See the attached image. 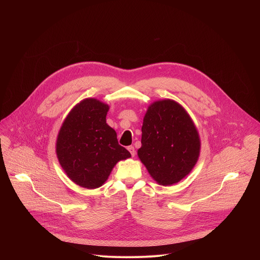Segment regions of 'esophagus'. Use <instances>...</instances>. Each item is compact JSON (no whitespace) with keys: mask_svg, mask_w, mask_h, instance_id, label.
Segmentation results:
<instances>
[{"mask_svg":"<svg viewBox=\"0 0 260 260\" xmlns=\"http://www.w3.org/2000/svg\"><path fill=\"white\" fill-rule=\"evenodd\" d=\"M127 150L129 151V153L132 154V156H133V157L136 155V150H135L134 146H128V147H127Z\"/></svg>","mask_w":260,"mask_h":260,"instance_id":"esophagus-1","label":"esophagus"}]
</instances>
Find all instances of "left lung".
<instances>
[{
	"mask_svg": "<svg viewBox=\"0 0 260 260\" xmlns=\"http://www.w3.org/2000/svg\"><path fill=\"white\" fill-rule=\"evenodd\" d=\"M141 143L139 158L164 186L186 177L200 156L201 140L191 117L180 104L169 99L148 107Z\"/></svg>",
	"mask_w": 260,
	"mask_h": 260,
	"instance_id": "left-lung-1",
	"label": "left lung"
}]
</instances>
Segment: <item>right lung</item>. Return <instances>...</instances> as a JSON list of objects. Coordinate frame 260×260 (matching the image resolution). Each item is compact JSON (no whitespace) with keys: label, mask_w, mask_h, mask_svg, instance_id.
<instances>
[{"label":"right lung","mask_w":260,"mask_h":260,"mask_svg":"<svg viewBox=\"0 0 260 260\" xmlns=\"http://www.w3.org/2000/svg\"><path fill=\"white\" fill-rule=\"evenodd\" d=\"M108 111L107 104L85 99L71 110L57 135L61 168L74 183L87 189L102 186L115 165L132 156L107 124Z\"/></svg>","instance_id":"1"}]
</instances>
